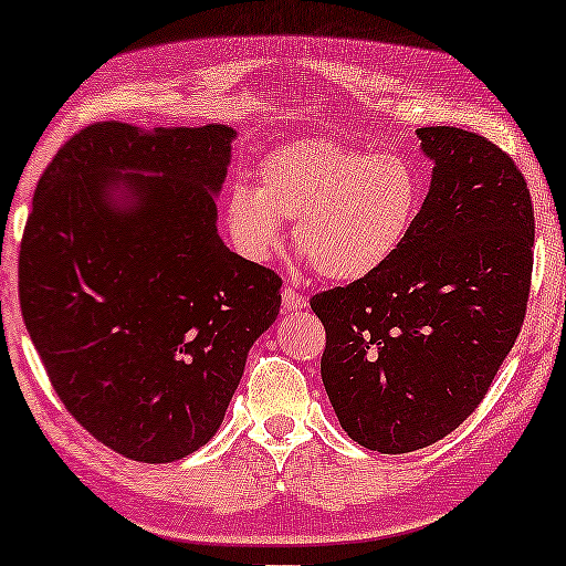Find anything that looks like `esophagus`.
<instances>
[{
    "mask_svg": "<svg viewBox=\"0 0 566 566\" xmlns=\"http://www.w3.org/2000/svg\"><path fill=\"white\" fill-rule=\"evenodd\" d=\"M281 301H283L285 312H298V308H306V296H301V293L296 289H291V285H285L283 289Z\"/></svg>",
    "mask_w": 566,
    "mask_h": 566,
    "instance_id": "obj_1",
    "label": "esophagus"
}]
</instances>
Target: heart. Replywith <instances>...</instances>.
Masks as SVG:
<instances>
[{"label":"heart","instance_id":"obj_1","mask_svg":"<svg viewBox=\"0 0 566 566\" xmlns=\"http://www.w3.org/2000/svg\"><path fill=\"white\" fill-rule=\"evenodd\" d=\"M420 206V172L401 154L306 138L260 161L258 188L231 185L227 229L247 260L262 262L283 242V221H293V242L316 273L355 283L397 258Z\"/></svg>","mask_w":566,"mask_h":566}]
</instances>
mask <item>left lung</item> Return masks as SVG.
I'll list each match as a JSON object with an SVG mask.
<instances>
[{"mask_svg":"<svg viewBox=\"0 0 566 566\" xmlns=\"http://www.w3.org/2000/svg\"><path fill=\"white\" fill-rule=\"evenodd\" d=\"M432 159L428 198L389 265L316 293L327 332L322 381L343 430L409 453L479 407L523 327L533 206L521 169L484 136L417 128Z\"/></svg>","mask_w":566,"mask_h":566,"instance_id":"1","label":"left lung"}]
</instances>
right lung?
<instances>
[{
  "label": "right lung",
  "mask_w": 566,
  "mask_h": 566,
  "mask_svg": "<svg viewBox=\"0 0 566 566\" xmlns=\"http://www.w3.org/2000/svg\"><path fill=\"white\" fill-rule=\"evenodd\" d=\"M234 138L221 123H92L38 180L22 319L64 407L126 459L169 463L206 446L281 312V277L216 227Z\"/></svg>",
  "instance_id": "1"
}]
</instances>
